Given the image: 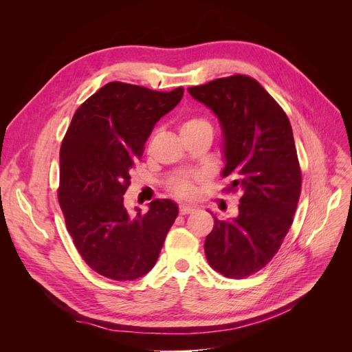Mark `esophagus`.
<instances>
[{
    "instance_id": "34e87169",
    "label": "esophagus",
    "mask_w": 352,
    "mask_h": 352,
    "mask_svg": "<svg viewBox=\"0 0 352 352\" xmlns=\"http://www.w3.org/2000/svg\"><path fill=\"white\" fill-rule=\"evenodd\" d=\"M195 211V207H192V206H186V204H182L179 207V212L182 216H185V214H190V212H194Z\"/></svg>"
}]
</instances>
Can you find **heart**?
Listing matches in <instances>:
<instances>
[{"instance_id":"b5f03b06","label":"heart","mask_w":352,"mask_h":352,"mask_svg":"<svg viewBox=\"0 0 352 352\" xmlns=\"http://www.w3.org/2000/svg\"><path fill=\"white\" fill-rule=\"evenodd\" d=\"M201 129H211L210 123L206 119H201V117H189L188 120L182 124V132H194ZM199 177H180L173 180L170 184V189L176 197L180 198H190L195 195V185L194 180H198Z\"/></svg>"}]
</instances>
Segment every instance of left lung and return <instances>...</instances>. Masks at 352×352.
I'll return each mask as SVG.
<instances>
[{"instance_id": "obj_1", "label": "left lung", "mask_w": 352, "mask_h": 352, "mask_svg": "<svg viewBox=\"0 0 352 352\" xmlns=\"http://www.w3.org/2000/svg\"><path fill=\"white\" fill-rule=\"evenodd\" d=\"M188 92L217 116L223 132L221 176L241 190L238 216L220 220L204 243L216 272L242 279L279 251L301 194V168L289 119L261 85L245 74L220 78Z\"/></svg>"}]
</instances>
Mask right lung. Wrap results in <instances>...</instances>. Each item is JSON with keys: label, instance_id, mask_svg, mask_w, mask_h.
<instances>
[{"label": "right lung", "instance_id": "obj_1", "mask_svg": "<svg viewBox=\"0 0 352 352\" xmlns=\"http://www.w3.org/2000/svg\"><path fill=\"white\" fill-rule=\"evenodd\" d=\"M184 88L151 91L110 82L74 113L61 142L58 202L74 247L92 270L113 280L150 272L177 217L172 199H154L131 216L123 195L155 123L182 100Z\"/></svg>", "mask_w": 352, "mask_h": 352}]
</instances>
